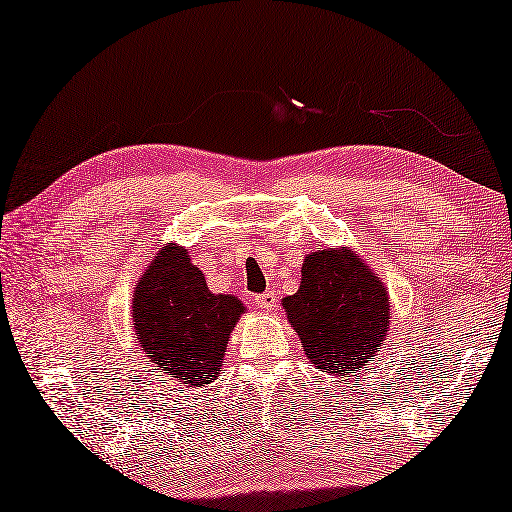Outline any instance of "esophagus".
<instances>
[{"instance_id": "esophagus-1", "label": "esophagus", "mask_w": 512, "mask_h": 512, "mask_svg": "<svg viewBox=\"0 0 512 512\" xmlns=\"http://www.w3.org/2000/svg\"><path fill=\"white\" fill-rule=\"evenodd\" d=\"M255 304L259 306V309H264V311L273 309V306L277 304V293L275 291H266L262 295H257L255 297Z\"/></svg>"}]
</instances>
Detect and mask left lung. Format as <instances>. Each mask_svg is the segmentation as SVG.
<instances>
[{
	"label": "left lung",
	"mask_w": 512,
	"mask_h": 512,
	"mask_svg": "<svg viewBox=\"0 0 512 512\" xmlns=\"http://www.w3.org/2000/svg\"><path fill=\"white\" fill-rule=\"evenodd\" d=\"M389 304L385 282L347 246L306 255L300 288L282 300L311 365L345 378L365 367L389 338Z\"/></svg>",
	"instance_id": "left-lung-1"
}]
</instances>
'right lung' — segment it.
I'll return each instance as SVG.
<instances>
[{
    "label": "right lung",
    "instance_id": "right-lung-1",
    "mask_svg": "<svg viewBox=\"0 0 512 512\" xmlns=\"http://www.w3.org/2000/svg\"><path fill=\"white\" fill-rule=\"evenodd\" d=\"M244 313L239 297L210 291L206 275L179 244L159 248L132 295L138 345L183 387L215 383L230 333Z\"/></svg>",
    "mask_w": 512,
    "mask_h": 512
}]
</instances>
